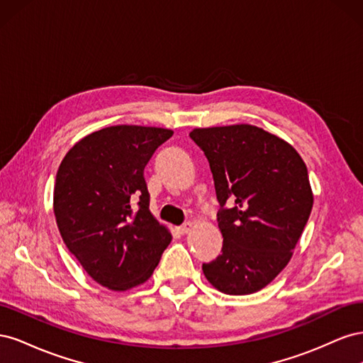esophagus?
I'll return each instance as SVG.
<instances>
[{
    "label": "esophagus",
    "instance_id": "1",
    "mask_svg": "<svg viewBox=\"0 0 363 363\" xmlns=\"http://www.w3.org/2000/svg\"><path fill=\"white\" fill-rule=\"evenodd\" d=\"M192 227H194V224H192V223H184L183 225H180V227H179V233H180V235L189 233L191 230H192Z\"/></svg>",
    "mask_w": 363,
    "mask_h": 363
}]
</instances>
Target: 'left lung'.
I'll use <instances>...</instances> for the list:
<instances>
[{
	"instance_id": "left-lung-1",
	"label": "left lung",
	"mask_w": 363,
	"mask_h": 363,
	"mask_svg": "<svg viewBox=\"0 0 363 363\" xmlns=\"http://www.w3.org/2000/svg\"><path fill=\"white\" fill-rule=\"evenodd\" d=\"M189 136L211 164L221 206L223 250L203 263L204 276L228 295L257 292L288 265L312 212L306 163L286 140L256 125L194 128Z\"/></svg>"
}]
</instances>
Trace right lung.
<instances>
[{
  "instance_id": "add662e5",
  "label": "right lung",
  "mask_w": 363,
  "mask_h": 363,
  "mask_svg": "<svg viewBox=\"0 0 363 363\" xmlns=\"http://www.w3.org/2000/svg\"><path fill=\"white\" fill-rule=\"evenodd\" d=\"M174 131L113 125L67 152L54 186V215L65 245L101 286L127 291L147 281L171 242L150 212L144 169Z\"/></svg>"
}]
</instances>
